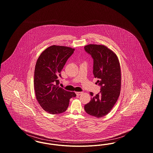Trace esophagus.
Returning a JSON list of instances; mask_svg holds the SVG:
<instances>
[{
    "label": "esophagus",
    "mask_w": 153,
    "mask_h": 153,
    "mask_svg": "<svg viewBox=\"0 0 153 153\" xmlns=\"http://www.w3.org/2000/svg\"><path fill=\"white\" fill-rule=\"evenodd\" d=\"M83 93V92H76V94L77 96H79L80 95H81Z\"/></svg>",
    "instance_id": "34e87169"
}]
</instances>
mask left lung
<instances>
[{
  "mask_svg": "<svg viewBox=\"0 0 153 153\" xmlns=\"http://www.w3.org/2000/svg\"><path fill=\"white\" fill-rule=\"evenodd\" d=\"M85 50L93 58V74L101 86L100 94L94 96L85 105L88 114L102 118L110 113L120 96L121 88V70L117 55L102 45L90 44Z\"/></svg>",
  "mask_w": 153,
  "mask_h": 153,
  "instance_id": "left-lung-1",
  "label": "left lung"
}]
</instances>
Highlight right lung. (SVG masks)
<instances>
[{
	"label": "right lung",
	"mask_w": 153,
	"mask_h": 153,
	"mask_svg": "<svg viewBox=\"0 0 153 153\" xmlns=\"http://www.w3.org/2000/svg\"><path fill=\"white\" fill-rule=\"evenodd\" d=\"M75 49L69 47L53 45L47 48L36 61L33 85L36 98L42 108L51 114L65 112L70 100L76 97L60 87V73Z\"/></svg>",
	"instance_id": "right-lung-1"
}]
</instances>
